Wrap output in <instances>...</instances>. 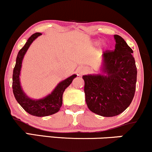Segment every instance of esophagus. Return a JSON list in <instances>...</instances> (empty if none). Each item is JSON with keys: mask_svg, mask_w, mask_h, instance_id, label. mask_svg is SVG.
I'll list each match as a JSON object with an SVG mask.
<instances>
[{"mask_svg": "<svg viewBox=\"0 0 152 152\" xmlns=\"http://www.w3.org/2000/svg\"><path fill=\"white\" fill-rule=\"evenodd\" d=\"M85 71H86V70H85L83 68H79L78 70V74H79V76H82V75L84 74Z\"/></svg>", "mask_w": 152, "mask_h": 152, "instance_id": "34e87169", "label": "esophagus"}]
</instances>
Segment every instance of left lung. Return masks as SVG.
<instances>
[{
  "instance_id": "1",
  "label": "left lung",
  "mask_w": 152,
  "mask_h": 152,
  "mask_svg": "<svg viewBox=\"0 0 152 152\" xmlns=\"http://www.w3.org/2000/svg\"><path fill=\"white\" fill-rule=\"evenodd\" d=\"M114 50H106L103 54V72L106 75L82 77L88 108L106 117L117 116L127 109L133 100L137 83L133 50L120 36L114 35Z\"/></svg>"
}]
</instances>
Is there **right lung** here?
Wrapping results in <instances>:
<instances>
[{"label":"right lung","instance_id":"right-lung-1","mask_svg":"<svg viewBox=\"0 0 152 152\" xmlns=\"http://www.w3.org/2000/svg\"><path fill=\"white\" fill-rule=\"evenodd\" d=\"M41 35H42L41 33H36V34H33L28 39L27 42L26 43L24 46L19 50L18 56H17L15 67L13 69L12 87H13V92L15 99L26 112L31 115H33V116H46L56 114L60 110V108L61 107L62 105L63 93L66 88L71 84L73 79L76 77V75H73L59 83L55 88V89L53 91V92L43 99L33 100V99L28 98L24 94L21 87H20V80H19L22 61L31 43L38 36H41Z\"/></svg>","mask_w":152,"mask_h":152}]
</instances>
